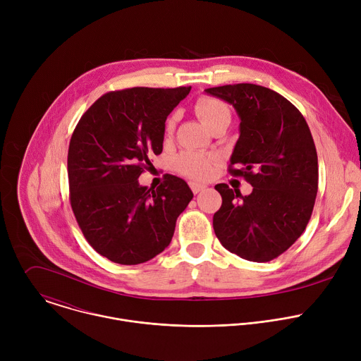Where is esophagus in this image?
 I'll use <instances>...</instances> for the list:
<instances>
[{
  "instance_id": "obj_1",
  "label": "esophagus",
  "mask_w": 361,
  "mask_h": 361,
  "mask_svg": "<svg viewBox=\"0 0 361 361\" xmlns=\"http://www.w3.org/2000/svg\"><path fill=\"white\" fill-rule=\"evenodd\" d=\"M205 187H207V185L200 184V183H195V181H190V188H191V191H192L194 194H197V192L202 191Z\"/></svg>"
}]
</instances>
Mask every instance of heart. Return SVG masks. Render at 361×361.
<instances>
[{"label": "heart", "mask_w": 361, "mask_h": 361, "mask_svg": "<svg viewBox=\"0 0 361 361\" xmlns=\"http://www.w3.org/2000/svg\"><path fill=\"white\" fill-rule=\"evenodd\" d=\"M194 111L205 127H210L223 117H230V111L224 102L213 97H201L195 101ZM176 127V116H171L166 124V133L171 134ZM213 157L195 151H185L174 160V169L192 180H205L213 173Z\"/></svg>", "instance_id": "obj_1"}]
</instances>
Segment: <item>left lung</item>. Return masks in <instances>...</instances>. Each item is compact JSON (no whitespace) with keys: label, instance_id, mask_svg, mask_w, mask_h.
Listing matches in <instances>:
<instances>
[{"label":"left lung","instance_id":"8db88e82","mask_svg":"<svg viewBox=\"0 0 361 361\" xmlns=\"http://www.w3.org/2000/svg\"><path fill=\"white\" fill-rule=\"evenodd\" d=\"M240 117V137L228 173L252 185L248 195L217 184V238L228 251L255 263L270 262L305 230L319 188L316 145L302 114L279 92L255 84L207 88Z\"/></svg>","mask_w":361,"mask_h":361}]
</instances>
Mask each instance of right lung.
Returning <instances> with one entry per match:
<instances>
[{
  "label": "right lung",
  "mask_w": 361,
  "mask_h": 361,
  "mask_svg": "<svg viewBox=\"0 0 361 361\" xmlns=\"http://www.w3.org/2000/svg\"><path fill=\"white\" fill-rule=\"evenodd\" d=\"M191 87H134L101 95L80 118L68 147L70 202L88 244L109 260L134 266L169 247L177 217L192 198L167 174L147 188L138 177L163 151L166 120Z\"/></svg>",
  "instance_id": "1"
}]
</instances>
